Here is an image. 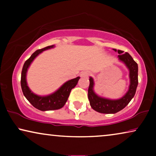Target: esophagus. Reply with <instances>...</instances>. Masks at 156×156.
Returning <instances> with one entry per match:
<instances>
[{
  "mask_svg": "<svg viewBox=\"0 0 156 156\" xmlns=\"http://www.w3.org/2000/svg\"><path fill=\"white\" fill-rule=\"evenodd\" d=\"M89 74H90V73H89V72L83 71L80 73V76L81 77H88V76H89Z\"/></svg>",
  "mask_w": 156,
  "mask_h": 156,
  "instance_id": "obj_1",
  "label": "esophagus"
}]
</instances>
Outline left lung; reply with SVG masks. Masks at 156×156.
<instances>
[{
	"label": "left lung",
	"instance_id": "1",
	"mask_svg": "<svg viewBox=\"0 0 156 156\" xmlns=\"http://www.w3.org/2000/svg\"><path fill=\"white\" fill-rule=\"evenodd\" d=\"M115 52L119 54V60L123 62L129 69L130 85L129 91L122 98L116 100H112L99 97L94 91V80L92 77L89 78V87L88 89V99L90 106L96 112L101 114H116L126 106L133 99L137 88L138 80V64L133 60L132 57L128 52H123L122 50H116Z\"/></svg>",
	"mask_w": 156,
	"mask_h": 156
}]
</instances>
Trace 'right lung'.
<instances>
[{
	"label": "right lung",
	"instance_id": "1",
	"mask_svg": "<svg viewBox=\"0 0 156 156\" xmlns=\"http://www.w3.org/2000/svg\"><path fill=\"white\" fill-rule=\"evenodd\" d=\"M54 47L55 45H50L40 49V50H36L31 55L30 57L25 61L24 65H23L22 72H21L20 84L23 94L34 107L40 111H43V112H44V111L57 110L62 108L67 101L70 91L77 84L78 81L80 78V76H77L76 78L67 81L58 90L52 93V94L48 96H43V97L38 96L35 94L33 91H31L28 86H27L26 82V74L27 69L30 65L32 62L34 60V59L38 55L43 52V51L53 48Z\"/></svg>",
	"mask_w": 156,
	"mask_h": 156
}]
</instances>
